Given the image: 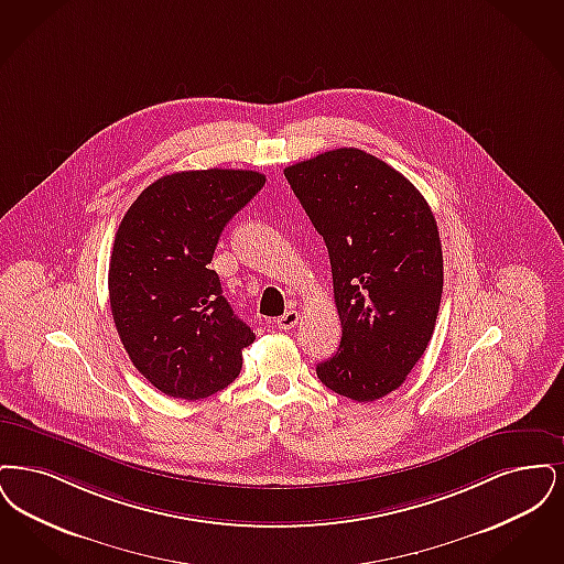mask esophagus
Wrapping results in <instances>:
<instances>
[{"mask_svg": "<svg viewBox=\"0 0 564 564\" xmlns=\"http://www.w3.org/2000/svg\"><path fill=\"white\" fill-rule=\"evenodd\" d=\"M296 322H299V314L291 310V312H286L284 316H280L278 318V328H282V330H291L296 326Z\"/></svg>", "mask_w": 564, "mask_h": 564, "instance_id": "esophagus-1", "label": "esophagus"}]
</instances>
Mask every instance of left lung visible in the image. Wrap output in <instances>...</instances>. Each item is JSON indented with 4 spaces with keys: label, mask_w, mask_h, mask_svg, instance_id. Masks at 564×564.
Returning a JSON list of instances; mask_svg holds the SVG:
<instances>
[{
    "label": "left lung",
    "mask_w": 564,
    "mask_h": 564,
    "mask_svg": "<svg viewBox=\"0 0 564 564\" xmlns=\"http://www.w3.org/2000/svg\"><path fill=\"white\" fill-rule=\"evenodd\" d=\"M284 176L328 248L344 330L318 379L356 402L379 400L434 335L444 278L436 219L404 174L362 149L324 151Z\"/></svg>",
    "instance_id": "8db88e82"
}]
</instances>
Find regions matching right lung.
Segmentation results:
<instances>
[{"label": "right lung", "mask_w": 564, "mask_h": 564, "mask_svg": "<svg viewBox=\"0 0 564 564\" xmlns=\"http://www.w3.org/2000/svg\"><path fill=\"white\" fill-rule=\"evenodd\" d=\"M254 171H185L132 202L109 261L111 314L132 365L160 392L199 400L242 370L250 326L210 270L220 231L261 192Z\"/></svg>", "instance_id": "obj_1"}]
</instances>
